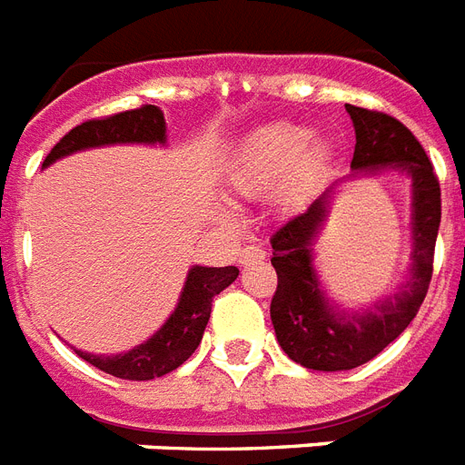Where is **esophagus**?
<instances>
[{
  "mask_svg": "<svg viewBox=\"0 0 465 465\" xmlns=\"http://www.w3.org/2000/svg\"><path fill=\"white\" fill-rule=\"evenodd\" d=\"M265 258V248L261 246H246L239 253L241 265H251V262H261Z\"/></svg>",
  "mask_w": 465,
  "mask_h": 465,
  "instance_id": "esophagus-1",
  "label": "esophagus"
}]
</instances>
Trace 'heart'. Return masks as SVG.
<instances>
[{
	"mask_svg": "<svg viewBox=\"0 0 465 465\" xmlns=\"http://www.w3.org/2000/svg\"><path fill=\"white\" fill-rule=\"evenodd\" d=\"M331 149L313 140L309 127L294 123H270L246 134L233 152L226 183L243 197L270 195L282 185V200H304L323 178Z\"/></svg>",
	"mask_w": 465,
	"mask_h": 465,
	"instance_id": "1",
	"label": "heart"
}]
</instances>
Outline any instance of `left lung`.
I'll list each match as a JSON object with an SVG mask.
<instances>
[{
    "instance_id": "left-lung-1",
    "label": "left lung",
    "mask_w": 465,
    "mask_h": 465,
    "mask_svg": "<svg viewBox=\"0 0 465 465\" xmlns=\"http://www.w3.org/2000/svg\"><path fill=\"white\" fill-rule=\"evenodd\" d=\"M354 125L352 173L376 175L393 168L412 181V265L411 277L393 297L361 311H342L325 297L313 268V241L321 232L335 190L328 188L272 233V268L277 290L270 304L277 342L290 360L316 371H345L374 360L411 325L432 280L441 190L434 166L415 134L386 113L345 105Z\"/></svg>"
}]
</instances>
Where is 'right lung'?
Masks as SVG:
<instances>
[{"mask_svg":"<svg viewBox=\"0 0 465 465\" xmlns=\"http://www.w3.org/2000/svg\"><path fill=\"white\" fill-rule=\"evenodd\" d=\"M108 144H166V120L156 105H142L134 111L115 113L101 120H86L62 137L43 161V168L62 156L84 149L108 147ZM239 277V268H203L193 265L183 284L181 299L168 321L142 345L123 354H91L74 350L105 374L149 381L154 376L173 371L195 352L212 313V299Z\"/></svg>","mask_w":465,"mask_h":465,"instance_id":"obj_1","label":"right lung"}]
</instances>
